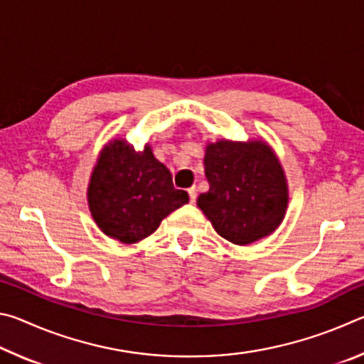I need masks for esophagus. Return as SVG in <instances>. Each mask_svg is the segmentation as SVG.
<instances>
[{"mask_svg":"<svg viewBox=\"0 0 364 364\" xmlns=\"http://www.w3.org/2000/svg\"><path fill=\"white\" fill-rule=\"evenodd\" d=\"M188 194H189V200L191 202H193V204H194V202H196V199H197V193H196V188L193 186V188H189L188 189Z\"/></svg>","mask_w":364,"mask_h":364,"instance_id":"1","label":"esophagus"}]
</instances>
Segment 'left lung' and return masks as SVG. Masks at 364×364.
<instances>
[{
	"label": "left lung",
	"instance_id": "1",
	"mask_svg": "<svg viewBox=\"0 0 364 364\" xmlns=\"http://www.w3.org/2000/svg\"><path fill=\"white\" fill-rule=\"evenodd\" d=\"M210 184L197 205L221 237L247 245L273 232L284 218L287 184L284 171L263 141H218L205 151Z\"/></svg>",
	"mask_w": 364,
	"mask_h": 364
}]
</instances>
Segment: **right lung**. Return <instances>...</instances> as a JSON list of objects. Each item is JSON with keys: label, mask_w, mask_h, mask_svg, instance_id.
<instances>
[{"label": "right lung", "mask_w": 364, "mask_h": 364, "mask_svg": "<svg viewBox=\"0 0 364 364\" xmlns=\"http://www.w3.org/2000/svg\"><path fill=\"white\" fill-rule=\"evenodd\" d=\"M188 200L186 191L175 189L168 168L154 157L149 146L136 152L123 139L104 147L88 188L97 226L125 244L149 236Z\"/></svg>", "instance_id": "obj_1"}]
</instances>
